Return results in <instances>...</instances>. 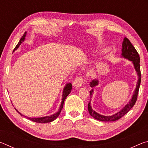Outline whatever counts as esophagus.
Wrapping results in <instances>:
<instances>
[{"label": "esophagus", "instance_id": "esophagus-1", "mask_svg": "<svg viewBox=\"0 0 148 148\" xmlns=\"http://www.w3.org/2000/svg\"><path fill=\"white\" fill-rule=\"evenodd\" d=\"M84 81L85 79L83 77H77L76 78L74 79V81L73 82V86L74 87H76V88H79V87L82 86V84L84 83Z\"/></svg>", "mask_w": 148, "mask_h": 148}]
</instances>
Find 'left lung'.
<instances>
[{"instance_id":"left-lung-1","label":"left lung","mask_w":148,"mask_h":148,"mask_svg":"<svg viewBox=\"0 0 148 148\" xmlns=\"http://www.w3.org/2000/svg\"><path fill=\"white\" fill-rule=\"evenodd\" d=\"M122 53L121 56L124 58L129 59V61H131L132 63L134 64V69L136 70L138 74V79L137 84L136 86V89H135V91L134 92V94L132 95V99L131 101L127 105H125V106L123 108L120 110L119 112H117L116 114L114 115H112V116H102V115L99 114L97 113L96 112L94 111L92 109L91 106V101H89L88 104V110L89 112V114L91 116L94 117L95 119H96L99 121H117V120L119 119L121 117H122L124 115L128 113V112L131 110L132 107H133L134 105L135 104L137 100L138 97V91L140 86V82H141V72H140V56L139 54L138 53L136 49L134 48V47L132 46L131 42H130L128 38H127L126 37H125L123 39V42L122 44ZM99 84V80L95 79L92 80L91 82H90V86L91 87H94L96 86H98ZM92 92H93V89H92L91 91H90L89 93L91 97L92 96Z\"/></svg>"}]
</instances>
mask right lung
Here are the masks:
<instances>
[{
	"label": "right lung",
	"mask_w": 148,
	"mask_h": 148,
	"mask_svg": "<svg viewBox=\"0 0 148 148\" xmlns=\"http://www.w3.org/2000/svg\"><path fill=\"white\" fill-rule=\"evenodd\" d=\"M26 34H27V32H25L23 34V36L21 37V38L20 39L19 42H18V44H17V46H16V47L14 48V50H16L17 48H18L19 45H21V44L25 40V36H26ZM72 84L71 83H69L66 85V86L64 87V88L63 89V92H62V102H61V106L59 107V109L58 110V112H56V114H54L53 115H51V116H46V117H27V116H25L29 120H31V121H32L34 122H36V123H49V122H51L54 121L55 119H57V117L59 116L60 113H61L62 108V106H63V104H64V100L66 98L67 96L70 94V92H71V90H72ZM16 109V108H15ZM16 111L18 112V113L21 115L22 116H24L23 114H21L20 112H19L16 109Z\"/></svg>",
	"instance_id": "right-lung-1"
}]
</instances>
